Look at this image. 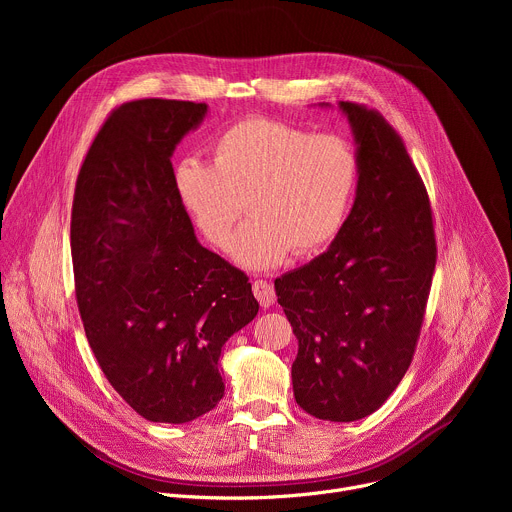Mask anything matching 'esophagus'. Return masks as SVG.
<instances>
[{
  "label": "esophagus",
  "mask_w": 512,
  "mask_h": 512,
  "mask_svg": "<svg viewBox=\"0 0 512 512\" xmlns=\"http://www.w3.org/2000/svg\"><path fill=\"white\" fill-rule=\"evenodd\" d=\"M253 294H255V298L259 300V304H261L263 308H271V306L275 304V289H273V285H271L269 281H265V279L253 281Z\"/></svg>",
  "instance_id": "obj_1"
}]
</instances>
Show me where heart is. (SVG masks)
<instances>
[{"label":"heart","mask_w":512,"mask_h":512,"mask_svg":"<svg viewBox=\"0 0 512 512\" xmlns=\"http://www.w3.org/2000/svg\"><path fill=\"white\" fill-rule=\"evenodd\" d=\"M358 158L338 135L310 133L267 117L227 127L212 145V164L184 158L174 170L180 202L200 233L253 271L279 265L289 249L306 255L328 245L348 214Z\"/></svg>","instance_id":"b5f03b06"}]
</instances>
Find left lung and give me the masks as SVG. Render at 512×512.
I'll return each instance as SVG.
<instances>
[{"instance_id": "obj_1", "label": "left lung", "mask_w": 512, "mask_h": 512, "mask_svg": "<svg viewBox=\"0 0 512 512\" xmlns=\"http://www.w3.org/2000/svg\"><path fill=\"white\" fill-rule=\"evenodd\" d=\"M338 109L356 145L354 204L328 251L277 277L275 294L298 338V405L346 423L375 413L409 369L435 239L429 198L401 137L377 111L348 101Z\"/></svg>"}]
</instances>
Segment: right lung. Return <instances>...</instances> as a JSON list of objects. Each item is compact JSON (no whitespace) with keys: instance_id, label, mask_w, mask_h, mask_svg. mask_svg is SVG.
Returning a JSON list of instances; mask_svg holds the SVG:
<instances>
[{"instance_id":"obj_1","label":"right lung","mask_w":512,"mask_h":512,"mask_svg":"<svg viewBox=\"0 0 512 512\" xmlns=\"http://www.w3.org/2000/svg\"><path fill=\"white\" fill-rule=\"evenodd\" d=\"M208 105L141 99L99 129L77 178L70 249L85 334L141 417L188 423L225 395L218 358L259 312L249 277L202 247L172 156Z\"/></svg>"}]
</instances>
